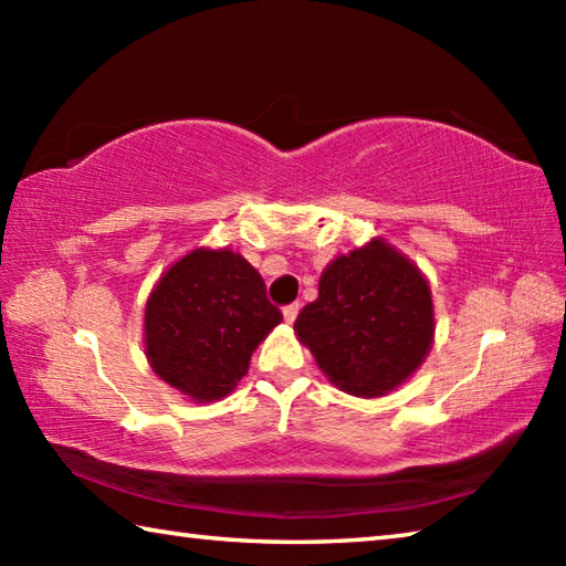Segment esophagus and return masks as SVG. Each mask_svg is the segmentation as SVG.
Masks as SVG:
<instances>
[{
  "mask_svg": "<svg viewBox=\"0 0 566 566\" xmlns=\"http://www.w3.org/2000/svg\"><path fill=\"white\" fill-rule=\"evenodd\" d=\"M296 314H300V302H292V304L284 306V319L290 324L296 319Z\"/></svg>",
  "mask_w": 566,
  "mask_h": 566,
  "instance_id": "34e87169",
  "label": "esophagus"
}]
</instances>
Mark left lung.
Segmentation results:
<instances>
[{"instance_id": "left-lung-1", "label": "left lung", "mask_w": 566, "mask_h": 566, "mask_svg": "<svg viewBox=\"0 0 566 566\" xmlns=\"http://www.w3.org/2000/svg\"><path fill=\"white\" fill-rule=\"evenodd\" d=\"M294 332L339 389L379 397L401 385L434 337L432 292L409 260L379 239L337 256Z\"/></svg>"}]
</instances>
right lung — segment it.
I'll use <instances>...</instances> for the list:
<instances>
[{"label":"right lung","mask_w":566,"mask_h":566,"mask_svg":"<svg viewBox=\"0 0 566 566\" xmlns=\"http://www.w3.org/2000/svg\"><path fill=\"white\" fill-rule=\"evenodd\" d=\"M282 312L260 272L229 249H195L169 266L145 312L151 369L197 401L222 399Z\"/></svg>","instance_id":"1"}]
</instances>
